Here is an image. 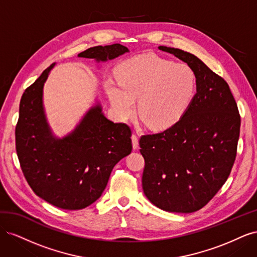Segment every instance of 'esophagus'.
<instances>
[{"label": "esophagus", "mask_w": 257, "mask_h": 257, "mask_svg": "<svg viewBox=\"0 0 257 257\" xmlns=\"http://www.w3.org/2000/svg\"><path fill=\"white\" fill-rule=\"evenodd\" d=\"M132 144H133L134 149H137V148H138V137H137L136 134L132 135Z\"/></svg>", "instance_id": "34e87169"}]
</instances>
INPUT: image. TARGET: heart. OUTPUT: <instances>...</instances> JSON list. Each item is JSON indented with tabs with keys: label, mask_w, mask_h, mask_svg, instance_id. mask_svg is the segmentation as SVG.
<instances>
[{
	"label": "heart",
	"mask_w": 257,
	"mask_h": 257,
	"mask_svg": "<svg viewBox=\"0 0 257 257\" xmlns=\"http://www.w3.org/2000/svg\"><path fill=\"white\" fill-rule=\"evenodd\" d=\"M119 81L108 79L106 90L114 111L127 119L136 110L154 130L172 127L190 108L197 89L195 71L186 63L154 54L130 59L118 71Z\"/></svg>",
	"instance_id": "b5f03b06"
}]
</instances>
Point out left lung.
Returning a JSON list of instances; mask_svg holds the SVG:
<instances>
[{
  "label": "left lung",
  "mask_w": 257,
  "mask_h": 257,
  "mask_svg": "<svg viewBox=\"0 0 257 257\" xmlns=\"http://www.w3.org/2000/svg\"><path fill=\"white\" fill-rule=\"evenodd\" d=\"M159 49L195 71L197 92L175 125L139 139L143 189L160 209L191 213L205 207L227 180L237 155L240 114L228 83L203 61L181 49Z\"/></svg>",
  "instance_id": "8db88e82"
}]
</instances>
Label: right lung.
Instances as JSON below:
<instances>
[{
  "instance_id": "add662e5",
  "label": "right lung",
  "mask_w": 257,
  "mask_h": 257,
  "mask_svg": "<svg viewBox=\"0 0 257 257\" xmlns=\"http://www.w3.org/2000/svg\"><path fill=\"white\" fill-rule=\"evenodd\" d=\"M120 44L96 46L82 58L106 61L127 52ZM51 64L23 92L15 131L16 151L27 182L47 203L80 210L98 199L114 165L132 151V130L106 119L98 105L85 114L72 134L57 139L43 109V87Z\"/></svg>"
}]
</instances>
